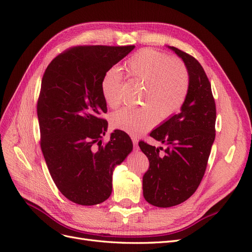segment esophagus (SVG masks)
Returning a JSON list of instances; mask_svg holds the SVG:
<instances>
[{
    "label": "esophagus",
    "mask_w": 252,
    "mask_h": 252,
    "mask_svg": "<svg viewBox=\"0 0 252 252\" xmlns=\"http://www.w3.org/2000/svg\"><path fill=\"white\" fill-rule=\"evenodd\" d=\"M131 140H132V144H133L134 148L138 147V139H136L135 136H131Z\"/></svg>",
    "instance_id": "1"
}]
</instances>
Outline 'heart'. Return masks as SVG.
<instances>
[{"instance_id": "1", "label": "heart", "mask_w": 252, "mask_h": 252, "mask_svg": "<svg viewBox=\"0 0 252 252\" xmlns=\"http://www.w3.org/2000/svg\"><path fill=\"white\" fill-rule=\"evenodd\" d=\"M127 78L143 87L140 108H123L112 114L113 127L138 135L154 127L158 119L165 121L179 111L189 90V73L180 60L156 49L139 50L124 63ZM123 77L118 68L106 71L101 83L102 94L111 108L121 103Z\"/></svg>"}]
</instances>
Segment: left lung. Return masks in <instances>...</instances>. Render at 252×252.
<instances>
[{"instance_id":"8db88e82","label":"left lung","mask_w":252,"mask_h":252,"mask_svg":"<svg viewBox=\"0 0 252 252\" xmlns=\"http://www.w3.org/2000/svg\"><path fill=\"white\" fill-rule=\"evenodd\" d=\"M182 58L189 73V90L181 112L150 133L167 144L164 155L144 141L139 146L149 159L143 175L145 200L157 207H171L188 200L204 177L216 138L217 109L211 85L195 58L170 47Z\"/></svg>"}]
</instances>
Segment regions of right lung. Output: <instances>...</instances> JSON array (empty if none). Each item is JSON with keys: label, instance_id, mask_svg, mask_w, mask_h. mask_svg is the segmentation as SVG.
I'll use <instances>...</instances> for the list:
<instances>
[{"label": "right lung", "instance_id": "obj_1", "mask_svg": "<svg viewBox=\"0 0 252 252\" xmlns=\"http://www.w3.org/2000/svg\"><path fill=\"white\" fill-rule=\"evenodd\" d=\"M134 48L83 45L66 49L44 72L36 112L41 149L56 186L79 205H96L112 191V170L132 150L129 135L108 123L101 83L106 71Z\"/></svg>", "mask_w": 252, "mask_h": 252}]
</instances>
